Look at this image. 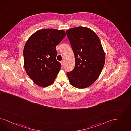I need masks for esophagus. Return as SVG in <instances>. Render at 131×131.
<instances>
[{
	"label": "esophagus",
	"mask_w": 131,
	"mask_h": 131,
	"mask_svg": "<svg viewBox=\"0 0 131 131\" xmlns=\"http://www.w3.org/2000/svg\"><path fill=\"white\" fill-rule=\"evenodd\" d=\"M60 63H61V66L62 67H64V62H63V61H61L60 62Z\"/></svg>",
	"instance_id": "esophagus-1"
}]
</instances>
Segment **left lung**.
Masks as SVG:
<instances>
[{
	"mask_svg": "<svg viewBox=\"0 0 131 131\" xmlns=\"http://www.w3.org/2000/svg\"><path fill=\"white\" fill-rule=\"evenodd\" d=\"M75 57V66L67 72L71 84L84 89L98 78L105 63V54L98 36L88 27H78L66 31Z\"/></svg>",
	"mask_w": 131,
	"mask_h": 131,
	"instance_id": "obj_1",
	"label": "left lung"
}]
</instances>
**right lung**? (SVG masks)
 Returning <instances> with one entry per match:
<instances>
[{
  "instance_id": "add662e5",
  "label": "right lung",
  "mask_w": 131,
  "mask_h": 131,
  "mask_svg": "<svg viewBox=\"0 0 131 131\" xmlns=\"http://www.w3.org/2000/svg\"><path fill=\"white\" fill-rule=\"evenodd\" d=\"M66 36L63 30H39L29 37L23 51L24 67L27 75L38 86L52 84L60 69L56 46Z\"/></svg>"
}]
</instances>
